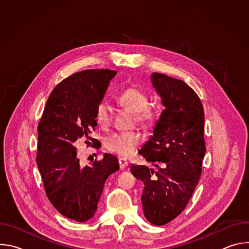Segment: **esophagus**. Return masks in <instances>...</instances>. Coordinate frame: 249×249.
Listing matches in <instances>:
<instances>
[{"label":"esophagus","mask_w":249,"mask_h":249,"mask_svg":"<svg viewBox=\"0 0 249 249\" xmlns=\"http://www.w3.org/2000/svg\"><path fill=\"white\" fill-rule=\"evenodd\" d=\"M119 166L121 169L125 168L128 166V160L125 159H119Z\"/></svg>","instance_id":"34e87169"}]
</instances>
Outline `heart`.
Instances as JSON below:
<instances>
[{
	"label": "heart",
	"instance_id": "b5f03b06",
	"mask_svg": "<svg viewBox=\"0 0 249 249\" xmlns=\"http://www.w3.org/2000/svg\"><path fill=\"white\" fill-rule=\"evenodd\" d=\"M118 102L136 114L137 121L142 125H149L154 120V113L148 109L149 98L147 94L137 87L125 89L117 97ZM95 120L101 127H106L110 122V106L106 101L97 104ZM141 144V137L134 132L115 133L105 141V147L117 155L128 158L135 154Z\"/></svg>",
	"mask_w": 249,
	"mask_h": 249
}]
</instances>
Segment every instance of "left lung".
<instances>
[{"label":"left lung","mask_w":249,"mask_h":249,"mask_svg":"<svg viewBox=\"0 0 249 249\" xmlns=\"http://www.w3.org/2000/svg\"><path fill=\"white\" fill-rule=\"evenodd\" d=\"M151 81L164 109L139 154L158 171L132 164L131 172L144 183L145 217L162 226L184 210L199 182L206 153L205 115L199 96L183 81L160 73H153Z\"/></svg>","instance_id":"8db88e82"}]
</instances>
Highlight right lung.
<instances>
[{
    "label": "right lung",
    "instance_id": "1",
    "mask_svg": "<svg viewBox=\"0 0 249 249\" xmlns=\"http://www.w3.org/2000/svg\"><path fill=\"white\" fill-rule=\"evenodd\" d=\"M115 71L86 70L62 81L51 92L38 125L36 162L51 204L64 217L85 223L94 217L107 177L119 169L115 156L81 166L77 141L95 143V109ZM98 148V145H96Z\"/></svg>",
    "mask_w": 249,
    "mask_h": 249
}]
</instances>
